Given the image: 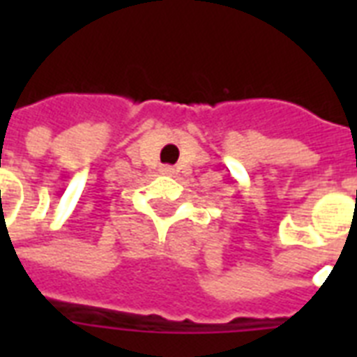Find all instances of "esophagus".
I'll return each mask as SVG.
<instances>
[{"label": "esophagus", "instance_id": "obj_1", "mask_svg": "<svg viewBox=\"0 0 357 357\" xmlns=\"http://www.w3.org/2000/svg\"><path fill=\"white\" fill-rule=\"evenodd\" d=\"M159 172H161L162 176H172V174H174V168H172V167H168V165H165V167L159 168Z\"/></svg>", "mask_w": 357, "mask_h": 357}]
</instances>
